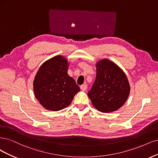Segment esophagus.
Segmentation results:
<instances>
[{
  "label": "esophagus",
  "instance_id": "esophagus-1",
  "mask_svg": "<svg viewBox=\"0 0 158 158\" xmlns=\"http://www.w3.org/2000/svg\"><path fill=\"white\" fill-rule=\"evenodd\" d=\"M80 89H81V90L85 91L86 90V89H87V85H82L80 86Z\"/></svg>",
  "mask_w": 158,
  "mask_h": 158
}]
</instances>
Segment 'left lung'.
<instances>
[{
  "instance_id": "1",
  "label": "left lung",
  "mask_w": 158,
  "mask_h": 158,
  "mask_svg": "<svg viewBox=\"0 0 158 158\" xmlns=\"http://www.w3.org/2000/svg\"><path fill=\"white\" fill-rule=\"evenodd\" d=\"M130 92L125 74L109 60H102L96 64V77L88 96L92 104L103 113L118 110L124 104Z\"/></svg>"
}]
</instances>
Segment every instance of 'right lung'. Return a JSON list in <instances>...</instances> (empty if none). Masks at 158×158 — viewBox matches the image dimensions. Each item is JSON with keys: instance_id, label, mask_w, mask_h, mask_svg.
Returning a JSON list of instances; mask_svg holds the SVG:
<instances>
[{"instance_id": "add662e5", "label": "right lung", "mask_w": 158, "mask_h": 158, "mask_svg": "<svg viewBox=\"0 0 158 158\" xmlns=\"http://www.w3.org/2000/svg\"><path fill=\"white\" fill-rule=\"evenodd\" d=\"M35 96L46 109L59 111L68 106L80 90L68 74V61L57 56L40 66L33 82Z\"/></svg>"}]
</instances>
